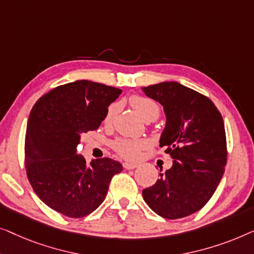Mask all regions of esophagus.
Segmentation results:
<instances>
[{"label":"esophagus","instance_id":"esophagus-1","mask_svg":"<svg viewBox=\"0 0 254 254\" xmlns=\"http://www.w3.org/2000/svg\"><path fill=\"white\" fill-rule=\"evenodd\" d=\"M123 167L126 168L127 170H131V169H134V168L138 167L137 163H130V162H124L123 163Z\"/></svg>","mask_w":254,"mask_h":254}]
</instances>
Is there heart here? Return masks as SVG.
<instances>
[{"mask_svg":"<svg viewBox=\"0 0 254 254\" xmlns=\"http://www.w3.org/2000/svg\"><path fill=\"white\" fill-rule=\"evenodd\" d=\"M128 103L139 114V116L145 121H154L160 116L161 108H160L159 103L148 96L132 95L128 98ZM116 112L117 105L115 103L108 107L105 119H103L105 124H110L113 122ZM147 146L148 142L145 139L138 138H119L113 142V147L117 154L122 156L123 159L131 160V161L140 158L141 152L147 148Z\"/></svg>","mask_w":254,"mask_h":254,"instance_id":"obj_1","label":"heart"}]
</instances>
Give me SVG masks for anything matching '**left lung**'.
I'll use <instances>...</instances> for the list:
<instances>
[{"mask_svg": "<svg viewBox=\"0 0 254 254\" xmlns=\"http://www.w3.org/2000/svg\"><path fill=\"white\" fill-rule=\"evenodd\" d=\"M142 90L163 106L167 124L160 146L174 159L142 197L160 216L182 219L208 202L223 176L228 156L223 119L209 98L176 81Z\"/></svg>", "mask_w": 254, "mask_h": 254, "instance_id": "8db88e82", "label": "left lung"}]
</instances>
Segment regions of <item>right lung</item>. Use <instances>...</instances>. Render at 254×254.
<instances>
[{
	"label": "right lung",
	"instance_id": "right-lung-1",
	"mask_svg": "<svg viewBox=\"0 0 254 254\" xmlns=\"http://www.w3.org/2000/svg\"><path fill=\"white\" fill-rule=\"evenodd\" d=\"M120 88L91 80L60 85L35 102L25 135V169L32 188L46 205L80 219L101 205L122 164L109 158L90 164L77 154L81 134L105 119Z\"/></svg>",
	"mask_w": 254,
	"mask_h": 254
}]
</instances>
